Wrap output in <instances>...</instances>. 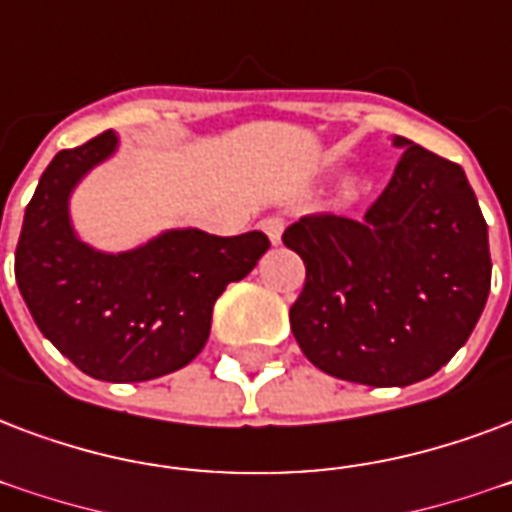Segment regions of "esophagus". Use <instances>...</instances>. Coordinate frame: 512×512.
<instances>
[{"label":"esophagus","instance_id":"1","mask_svg":"<svg viewBox=\"0 0 512 512\" xmlns=\"http://www.w3.org/2000/svg\"><path fill=\"white\" fill-rule=\"evenodd\" d=\"M260 228L268 233V239H271L273 244H279V241H282V233H284V217H279V214H271V217L260 220Z\"/></svg>","mask_w":512,"mask_h":512}]
</instances>
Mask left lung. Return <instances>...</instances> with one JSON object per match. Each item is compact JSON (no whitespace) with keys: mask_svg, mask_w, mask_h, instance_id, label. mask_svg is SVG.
<instances>
[{"mask_svg":"<svg viewBox=\"0 0 512 512\" xmlns=\"http://www.w3.org/2000/svg\"><path fill=\"white\" fill-rule=\"evenodd\" d=\"M395 177L362 220L306 214L282 241L306 265L290 308L322 373L408 386L438 373L473 333L491 287L489 230L459 163L397 136Z\"/></svg>","mask_w":512,"mask_h":512,"instance_id":"obj_1","label":"left lung"}]
</instances>
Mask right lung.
<instances>
[{"label":"right lung","mask_w":512,"mask_h":512,"mask_svg":"<svg viewBox=\"0 0 512 512\" xmlns=\"http://www.w3.org/2000/svg\"><path fill=\"white\" fill-rule=\"evenodd\" d=\"M112 131L61 150L31 195L15 279L42 335L99 381H150L204 349L214 300L244 279L271 241L260 230L212 236L169 230L150 244L104 255L69 225L66 201L85 171L112 155Z\"/></svg>","instance_id":"add662e5"}]
</instances>
